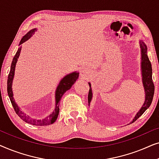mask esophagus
I'll return each instance as SVG.
<instances>
[{
    "label": "esophagus",
    "mask_w": 159,
    "mask_h": 159,
    "mask_svg": "<svg viewBox=\"0 0 159 159\" xmlns=\"http://www.w3.org/2000/svg\"><path fill=\"white\" fill-rule=\"evenodd\" d=\"M88 71L87 70V69H81V71H80V75H81V77H85L88 76Z\"/></svg>",
    "instance_id": "34e87169"
}]
</instances>
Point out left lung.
Masks as SVG:
<instances>
[{"instance_id":"8db88e82","label":"left lung","mask_w":159,"mask_h":159,"mask_svg":"<svg viewBox=\"0 0 159 159\" xmlns=\"http://www.w3.org/2000/svg\"><path fill=\"white\" fill-rule=\"evenodd\" d=\"M140 48H141V55H142V62H141V66H142V76H143V83L144 86L145 92V101L143 106L141 108L134 119L132 120V122L136 121L143 113L145 111L147 108H149L153 101V98L154 95V90L155 87L152 79V66L151 61H150L147 55V46L142 40L140 41ZM88 93V103L90 104L91 99H92V89L90 88Z\"/></svg>"}]
</instances>
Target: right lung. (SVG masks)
Listing matches in <instances>:
<instances>
[{
    "instance_id": "obj_1",
    "label": "right lung",
    "mask_w": 159,
    "mask_h": 159,
    "mask_svg": "<svg viewBox=\"0 0 159 159\" xmlns=\"http://www.w3.org/2000/svg\"><path fill=\"white\" fill-rule=\"evenodd\" d=\"M36 31V29H33L28 32L27 34H26L25 36L23 37V38L21 39L20 45L24 42H25L26 40H27L28 39L30 38V37L32 36V34ZM20 51H21V48L18 49L16 55L14 56V58H13L11 66V69L9 71V75L8 77V81H7V92L8 97H9L11 103L14 109L16 112V114L20 117V118L29 124H31L32 125H36V126H46L50 125L53 122H55L56 119L58 118V113H59V104H60V100L63 96V95L64 94L65 92H66L67 90H69L72 86V84L76 82V80H77L78 77H79V73L77 72H73L70 74V75H66V77H64V79L61 80V81L60 82L59 84L57 87L56 91V108L55 110L53 111V112L44 119L42 120H38V119H31L29 116H27L25 114L19 110L18 106L16 105L15 103L14 98H13V93H12V81L13 78H14V70H15V66H16V64L18 59L19 55H20Z\"/></svg>"
}]
</instances>
